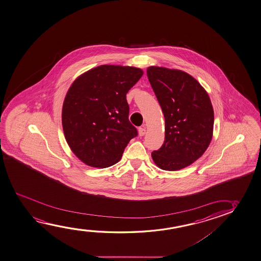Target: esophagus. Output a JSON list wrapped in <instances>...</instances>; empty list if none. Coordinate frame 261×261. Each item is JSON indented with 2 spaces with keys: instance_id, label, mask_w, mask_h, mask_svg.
Instances as JSON below:
<instances>
[{
  "instance_id": "esophagus-1",
  "label": "esophagus",
  "mask_w": 261,
  "mask_h": 261,
  "mask_svg": "<svg viewBox=\"0 0 261 261\" xmlns=\"http://www.w3.org/2000/svg\"><path fill=\"white\" fill-rule=\"evenodd\" d=\"M145 133H146V130H145V127L143 126V127H140V128H138V135L140 136H144L145 135Z\"/></svg>"
}]
</instances>
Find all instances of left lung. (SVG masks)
I'll return each instance as SVG.
<instances>
[{
	"instance_id": "left-lung-1",
	"label": "left lung",
	"mask_w": 261,
	"mask_h": 261,
	"mask_svg": "<svg viewBox=\"0 0 261 261\" xmlns=\"http://www.w3.org/2000/svg\"><path fill=\"white\" fill-rule=\"evenodd\" d=\"M147 76L165 119L164 144L151 158L162 170H181L199 159L211 143V99L200 83L181 70L150 66Z\"/></svg>"
}]
</instances>
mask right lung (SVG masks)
Wrapping results in <instances>:
<instances>
[{"instance_id": "obj_1", "label": "right lung", "mask_w": 261, "mask_h": 261, "mask_svg": "<svg viewBox=\"0 0 261 261\" xmlns=\"http://www.w3.org/2000/svg\"><path fill=\"white\" fill-rule=\"evenodd\" d=\"M143 74L133 66L104 64L83 72L69 88L62 110L64 137L88 166L102 169L118 163L137 136L125 96Z\"/></svg>"}]
</instances>
